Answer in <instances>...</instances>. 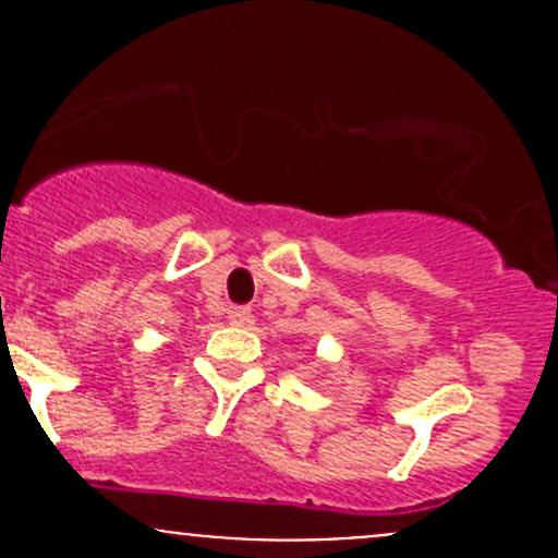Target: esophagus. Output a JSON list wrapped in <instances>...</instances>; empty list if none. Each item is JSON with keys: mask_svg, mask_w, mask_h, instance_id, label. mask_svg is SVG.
I'll return each instance as SVG.
<instances>
[{"mask_svg": "<svg viewBox=\"0 0 558 558\" xmlns=\"http://www.w3.org/2000/svg\"><path fill=\"white\" fill-rule=\"evenodd\" d=\"M228 323L230 325L252 323V310H246V306H230V310H228Z\"/></svg>", "mask_w": 558, "mask_h": 558, "instance_id": "1", "label": "esophagus"}]
</instances>
